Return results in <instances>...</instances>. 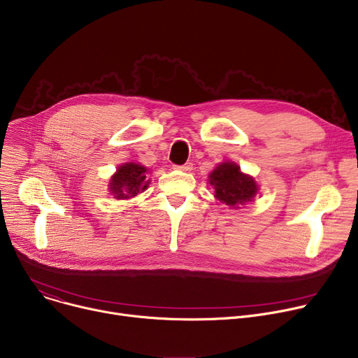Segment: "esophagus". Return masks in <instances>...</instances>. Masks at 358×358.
Instances as JSON below:
<instances>
[{"instance_id": "34e87169", "label": "esophagus", "mask_w": 358, "mask_h": 358, "mask_svg": "<svg viewBox=\"0 0 358 358\" xmlns=\"http://www.w3.org/2000/svg\"><path fill=\"white\" fill-rule=\"evenodd\" d=\"M176 170L188 173V171L193 170V164H192V162H185V164H182V165H176Z\"/></svg>"}]
</instances>
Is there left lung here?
<instances>
[{
	"mask_svg": "<svg viewBox=\"0 0 358 358\" xmlns=\"http://www.w3.org/2000/svg\"><path fill=\"white\" fill-rule=\"evenodd\" d=\"M214 188V197L229 207H239L253 200L257 194V184L253 177L241 171V166L226 161L219 164L208 176Z\"/></svg>",
	"mask_w": 358,
	"mask_h": 358,
	"instance_id": "8db88e82",
	"label": "left lung"
}]
</instances>
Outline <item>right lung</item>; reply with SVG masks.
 <instances>
[{
  "mask_svg": "<svg viewBox=\"0 0 358 358\" xmlns=\"http://www.w3.org/2000/svg\"><path fill=\"white\" fill-rule=\"evenodd\" d=\"M147 169L144 165L127 162L117 166L116 173L109 181V192L116 200H125L135 197L148 188Z\"/></svg>",
  "mask_w": 358,
  "mask_h": 358,
  "instance_id": "add662e5",
  "label": "right lung"
}]
</instances>
